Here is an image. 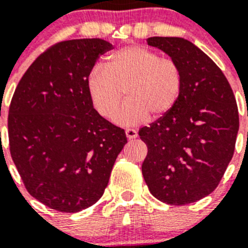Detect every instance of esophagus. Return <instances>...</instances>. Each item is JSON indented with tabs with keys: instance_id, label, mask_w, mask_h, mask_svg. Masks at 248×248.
Segmentation results:
<instances>
[{
	"instance_id": "34e87169",
	"label": "esophagus",
	"mask_w": 248,
	"mask_h": 248,
	"mask_svg": "<svg viewBox=\"0 0 248 248\" xmlns=\"http://www.w3.org/2000/svg\"><path fill=\"white\" fill-rule=\"evenodd\" d=\"M125 134L128 139H137L138 138V131L135 129H126Z\"/></svg>"
}]
</instances>
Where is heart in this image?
I'll use <instances>...</instances> for the list:
<instances>
[{
	"label": "heart",
	"mask_w": 248,
	"mask_h": 248,
	"mask_svg": "<svg viewBox=\"0 0 248 248\" xmlns=\"http://www.w3.org/2000/svg\"><path fill=\"white\" fill-rule=\"evenodd\" d=\"M183 87L179 65L143 46H125L115 50L105 65H95L87 79L94 109L110 118L126 89L128 99L114 114L118 125L133 126L146 122L150 114L160 118L176 104Z\"/></svg>",
	"instance_id": "b5f03b06"
}]
</instances>
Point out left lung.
<instances>
[{
	"label": "left lung",
	"mask_w": 248,
	"mask_h": 248,
	"mask_svg": "<svg viewBox=\"0 0 248 248\" xmlns=\"http://www.w3.org/2000/svg\"><path fill=\"white\" fill-rule=\"evenodd\" d=\"M146 42L176 62L183 87L174 108L139 130L148 146L144 180L163 202H196L217 187L233 156L240 125L235 95L216 63L190 41L150 37Z\"/></svg>",
	"instance_id": "obj_1"
}]
</instances>
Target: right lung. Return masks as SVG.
Masks as SVG:
<instances>
[{"instance_id": "right-lung-1", "label": "right lung", "mask_w": 248, "mask_h": 248, "mask_svg": "<svg viewBox=\"0 0 248 248\" xmlns=\"http://www.w3.org/2000/svg\"><path fill=\"white\" fill-rule=\"evenodd\" d=\"M113 45L100 38L52 46L27 69L8 111L13 163L34 199L61 212L97 202L109 183L125 131L97 113L87 79Z\"/></svg>"}]
</instances>
